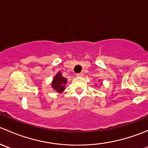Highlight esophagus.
I'll list each match as a JSON object with an SVG mask.
<instances>
[{"label": "esophagus", "instance_id": "esophagus-1", "mask_svg": "<svg viewBox=\"0 0 148 148\" xmlns=\"http://www.w3.org/2000/svg\"><path fill=\"white\" fill-rule=\"evenodd\" d=\"M82 76H83L82 73H78V74H77V77H82Z\"/></svg>", "mask_w": 148, "mask_h": 148}]
</instances>
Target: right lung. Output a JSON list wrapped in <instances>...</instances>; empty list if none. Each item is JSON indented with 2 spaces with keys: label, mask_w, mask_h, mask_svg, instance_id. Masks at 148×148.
Returning a JSON list of instances; mask_svg holds the SVG:
<instances>
[{
  "label": "right lung",
  "mask_w": 148,
  "mask_h": 148,
  "mask_svg": "<svg viewBox=\"0 0 148 148\" xmlns=\"http://www.w3.org/2000/svg\"><path fill=\"white\" fill-rule=\"evenodd\" d=\"M67 79L65 77H62V73L60 71L56 74V75L53 77V81L51 83V86L54 90L59 93H62L64 91L65 85L66 84Z\"/></svg>",
  "instance_id": "right-lung-1"
}]
</instances>
